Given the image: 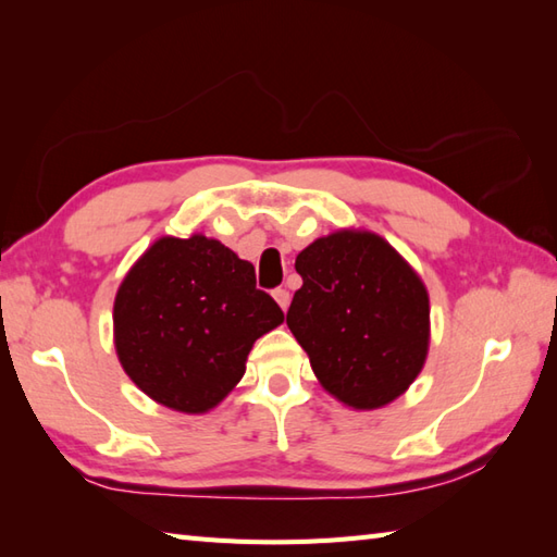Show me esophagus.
Wrapping results in <instances>:
<instances>
[{
	"mask_svg": "<svg viewBox=\"0 0 557 557\" xmlns=\"http://www.w3.org/2000/svg\"><path fill=\"white\" fill-rule=\"evenodd\" d=\"M272 297H275V301L280 304V309H282V311H287V309H289V299H292V294H289L285 287H277L275 292H272Z\"/></svg>",
	"mask_w": 557,
	"mask_h": 557,
	"instance_id": "obj_1",
	"label": "esophagus"
}]
</instances>
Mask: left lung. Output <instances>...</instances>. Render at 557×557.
<instances>
[{"label":"left lung","mask_w":557,"mask_h":557,"mask_svg":"<svg viewBox=\"0 0 557 557\" xmlns=\"http://www.w3.org/2000/svg\"><path fill=\"white\" fill-rule=\"evenodd\" d=\"M287 325L330 395L354 409L397 399L429 354V292L377 234L342 230L306 246Z\"/></svg>","instance_id":"obj_1"}]
</instances>
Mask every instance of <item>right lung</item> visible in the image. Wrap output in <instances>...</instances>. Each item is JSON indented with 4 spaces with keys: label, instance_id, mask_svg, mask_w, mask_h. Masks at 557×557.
<instances>
[{
    "label": "right lung",
    "instance_id": "right-lung-1",
    "mask_svg": "<svg viewBox=\"0 0 557 557\" xmlns=\"http://www.w3.org/2000/svg\"><path fill=\"white\" fill-rule=\"evenodd\" d=\"M285 321L256 270L203 234L162 236L114 299V347L126 375L160 405L203 413L232 393L253 342Z\"/></svg>",
    "mask_w": 557,
    "mask_h": 557
}]
</instances>
